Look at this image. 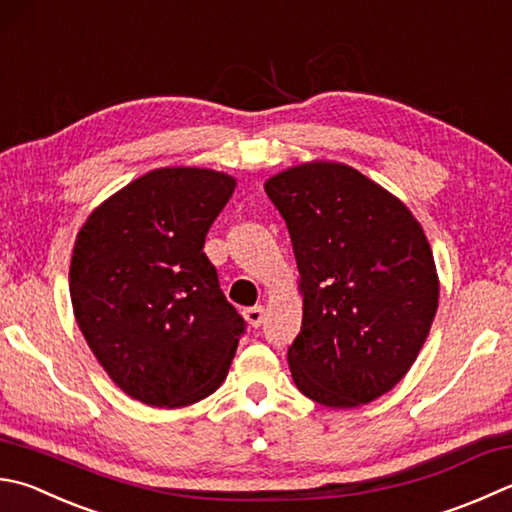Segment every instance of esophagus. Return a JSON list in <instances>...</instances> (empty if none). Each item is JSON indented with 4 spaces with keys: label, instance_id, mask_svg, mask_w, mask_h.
<instances>
[{
    "label": "esophagus",
    "instance_id": "34e87169",
    "mask_svg": "<svg viewBox=\"0 0 512 512\" xmlns=\"http://www.w3.org/2000/svg\"><path fill=\"white\" fill-rule=\"evenodd\" d=\"M245 321L252 325V327L263 325V321H265V307L263 305L249 307V310H245Z\"/></svg>",
    "mask_w": 512,
    "mask_h": 512
}]
</instances>
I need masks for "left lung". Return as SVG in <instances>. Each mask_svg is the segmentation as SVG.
<instances>
[{
    "mask_svg": "<svg viewBox=\"0 0 512 512\" xmlns=\"http://www.w3.org/2000/svg\"><path fill=\"white\" fill-rule=\"evenodd\" d=\"M285 218L303 296L287 363L325 408L383 397L417 361L439 305L423 227L379 182L345 162L312 160L265 180Z\"/></svg>",
    "mask_w": 512,
    "mask_h": 512,
    "instance_id": "left-lung-1",
    "label": "left lung"
}]
</instances>
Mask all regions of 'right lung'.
<instances>
[{
    "label": "right lung",
    "mask_w": 512,
    "mask_h": 512,
    "mask_svg": "<svg viewBox=\"0 0 512 512\" xmlns=\"http://www.w3.org/2000/svg\"><path fill=\"white\" fill-rule=\"evenodd\" d=\"M234 189L225 171L160 167L100 202L77 231L75 321L131 399L185 408L225 381L245 321L202 247Z\"/></svg>",
    "instance_id": "add662e5"
}]
</instances>
